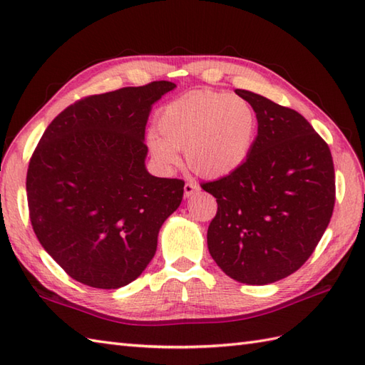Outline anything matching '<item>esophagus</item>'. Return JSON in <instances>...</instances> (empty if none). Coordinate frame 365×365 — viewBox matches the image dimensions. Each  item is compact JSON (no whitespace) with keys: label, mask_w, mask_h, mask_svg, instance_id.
<instances>
[{"label":"esophagus","mask_w":365,"mask_h":365,"mask_svg":"<svg viewBox=\"0 0 365 365\" xmlns=\"http://www.w3.org/2000/svg\"><path fill=\"white\" fill-rule=\"evenodd\" d=\"M196 191H199V185L196 182L192 180H188L187 183H185V188H183V192H185V197H190L195 195Z\"/></svg>","instance_id":"1"}]
</instances>
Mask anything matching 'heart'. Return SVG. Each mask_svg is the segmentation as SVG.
Returning a JSON list of instances; mask_svg holds the SVG:
<instances>
[{"label":"heart","instance_id":"obj_1","mask_svg":"<svg viewBox=\"0 0 365 365\" xmlns=\"http://www.w3.org/2000/svg\"><path fill=\"white\" fill-rule=\"evenodd\" d=\"M257 113L247 100L224 92L195 91L161 108L157 130L147 135L155 161L169 169L180 155L202 177H226L250 158L257 138Z\"/></svg>","mask_w":365,"mask_h":365}]
</instances>
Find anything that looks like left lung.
<instances>
[{
  "label": "left lung",
  "instance_id": "8db88e82",
  "mask_svg": "<svg viewBox=\"0 0 365 365\" xmlns=\"http://www.w3.org/2000/svg\"><path fill=\"white\" fill-rule=\"evenodd\" d=\"M235 94L257 113V138L242 168L202 183L218 202L207 245L229 277L267 285L301 268L319 245L334 208V165L299 113L251 91Z\"/></svg>",
  "mask_w": 365,
  "mask_h": 365
}]
</instances>
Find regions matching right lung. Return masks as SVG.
Here are the masks:
<instances>
[{
	"label": "right lung",
	"instance_id": "right-lung-1",
	"mask_svg": "<svg viewBox=\"0 0 365 365\" xmlns=\"http://www.w3.org/2000/svg\"><path fill=\"white\" fill-rule=\"evenodd\" d=\"M175 88L153 81L86 97L53 119L29 161V218L43 250L94 289L141 276L158 232L183 197V180L145 168V123Z\"/></svg>",
	"mask_w": 365,
	"mask_h": 365
}]
</instances>
